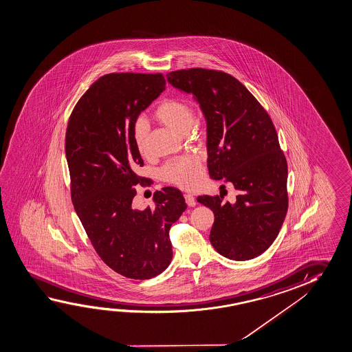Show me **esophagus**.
<instances>
[{
  "label": "esophagus",
  "mask_w": 352,
  "mask_h": 352,
  "mask_svg": "<svg viewBox=\"0 0 352 352\" xmlns=\"http://www.w3.org/2000/svg\"><path fill=\"white\" fill-rule=\"evenodd\" d=\"M184 199H186V203H187L190 207H195V204H197L195 198L192 195H184Z\"/></svg>",
  "instance_id": "1"
}]
</instances>
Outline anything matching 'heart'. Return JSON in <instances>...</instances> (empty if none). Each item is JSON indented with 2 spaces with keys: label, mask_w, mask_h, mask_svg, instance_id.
I'll use <instances>...</instances> for the list:
<instances>
[{
  "label": "heart",
  "mask_w": 352,
  "mask_h": 352,
  "mask_svg": "<svg viewBox=\"0 0 352 352\" xmlns=\"http://www.w3.org/2000/svg\"><path fill=\"white\" fill-rule=\"evenodd\" d=\"M154 118L179 134L187 133L195 122V111L190 102L181 98L162 100L154 111ZM132 138L140 155L148 154V123L143 118L132 126ZM203 164L199 155L187 154L175 157L162 168V179L184 188H195L203 179Z\"/></svg>",
  "instance_id": "obj_1"
}]
</instances>
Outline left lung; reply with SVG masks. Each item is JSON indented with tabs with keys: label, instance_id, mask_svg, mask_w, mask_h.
I'll return each mask as SVG.
<instances>
[{
	"label": "left lung",
	"instance_id": "1",
	"mask_svg": "<svg viewBox=\"0 0 352 352\" xmlns=\"http://www.w3.org/2000/svg\"><path fill=\"white\" fill-rule=\"evenodd\" d=\"M166 77L201 105L207 120L209 176L239 190L234 204L221 195L197 198L215 217L209 234L212 247L234 261L258 257L276 239L289 207L287 162L272 118L229 73L188 68Z\"/></svg>",
	"mask_w": 352,
	"mask_h": 352
}]
</instances>
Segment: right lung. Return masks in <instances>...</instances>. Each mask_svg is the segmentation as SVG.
Masks as SVG:
<instances>
[{
	"label": "right lung",
	"mask_w": 352,
	"mask_h": 352,
	"mask_svg": "<svg viewBox=\"0 0 352 352\" xmlns=\"http://www.w3.org/2000/svg\"><path fill=\"white\" fill-rule=\"evenodd\" d=\"M162 73H110L90 85L73 109L66 157L73 207L102 262L135 280L151 279L173 259L168 231L186 210L181 190L164 187L154 207H132L144 162L132 138L140 113L165 89Z\"/></svg>",
	"instance_id": "right-lung-1"
}]
</instances>
